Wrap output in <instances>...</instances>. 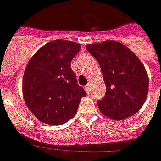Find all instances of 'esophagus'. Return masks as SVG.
Here are the masks:
<instances>
[{
	"instance_id": "34e87169",
	"label": "esophagus",
	"mask_w": 161,
	"mask_h": 161,
	"mask_svg": "<svg viewBox=\"0 0 161 161\" xmlns=\"http://www.w3.org/2000/svg\"><path fill=\"white\" fill-rule=\"evenodd\" d=\"M84 89H85V90H86V92H87V93H90V83L88 84V85H86V86L84 87Z\"/></svg>"
}]
</instances>
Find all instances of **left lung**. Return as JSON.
<instances>
[{
  "mask_svg": "<svg viewBox=\"0 0 161 161\" xmlns=\"http://www.w3.org/2000/svg\"><path fill=\"white\" fill-rule=\"evenodd\" d=\"M86 49L100 65L106 94L97 106L103 114L114 120L127 118L145 102L149 78L137 56L125 46L108 40L87 45Z\"/></svg>",
  "mask_w": 161,
  "mask_h": 161,
  "instance_id": "obj_1",
  "label": "left lung"
}]
</instances>
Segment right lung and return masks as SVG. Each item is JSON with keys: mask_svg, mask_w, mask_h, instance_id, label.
Returning a JSON list of instances; mask_svg holds the SVG:
<instances>
[{"mask_svg": "<svg viewBox=\"0 0 161 161\" xmlns=\"http://www.w3.org/2000/svg\"><path fill=\"white\" fill-rule=\"evenodd\" d=\"M80 50L72 41L53 40L35 53L23 76L22 91L29 110L43 123L59 125L77 113L84 89L71 62Z\"/></svg>", "mask_w": 161, "mask_h": 161, "instance_id": "obj_1", "label": "right lung"}]
</instances>
